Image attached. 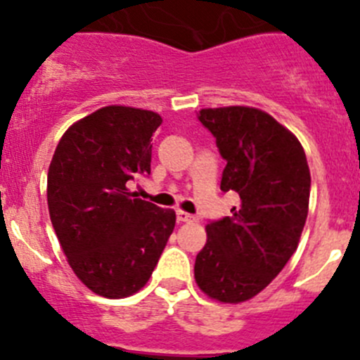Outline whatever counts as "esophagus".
I'll list each match as a JSON object with an SVG mask.
<instances>
[{"label":"esophagus","mask_w":360,"mask_h":360,"mask_svg":"<svg viewBox=\"0 0 360 360\" xmlns=\"http://www.w3.org/2000/svg\"><path fill=\"white\" fill-rule=\"evenodd\" d=\"M176 219L182 224H189V221H195L196 218L193 214H187L186 211H176Z\"/></svg>","instance_id":"1"}]
</instances>
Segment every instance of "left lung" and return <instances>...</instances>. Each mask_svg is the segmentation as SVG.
Masks as SVG:
<instances>
[{"label":"left lung","mask_w":360,"mask_h":360,"mask_svg":"<svg viewBox=\"0 0 360 360\" xmlns=\"http://www.w3.org/2000/svg\"><path fill=\"white\" fill-rule=\"evenodd\" d=\"M198 119L227 160L219 187L238 193L240 207L207 224L195 279L207 297L238 304L269 287L297 249L308 216L310 169L297 136L266 111L203 108Z\"/></svg>","instance_id":"8db88e82"}]
</instances>
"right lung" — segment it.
<instances>
[{
  "label": "right lung",
  "mask_w": 360,
  "mask_h": 360,
  "mask_svg": "<svg viewBox=\"0 0 360 360\" xmlns=\"http://www.w3.org/2000/svg\"><path fill=\"white\" fill-rule=\"evenodd\" d=\"M162 117L111 104L73 122L49 167L50 219L73 274L108 299L136 294L174 229L173 209L136 198L129 184L151 173Z\"/></svg>",
  "instance_id": "right-lung-1"
}]
</instances>
